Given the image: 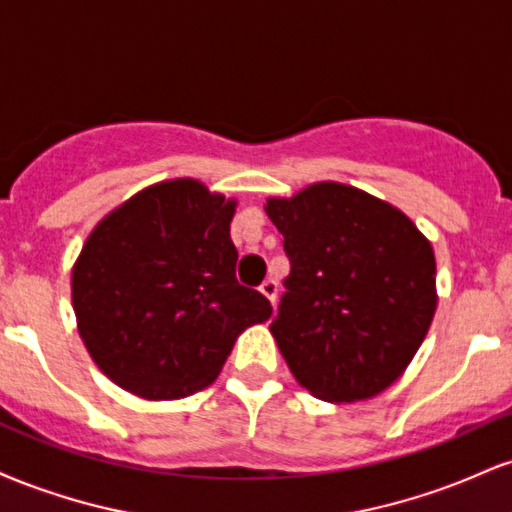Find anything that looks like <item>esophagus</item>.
I'll return each mask as SVG.
<instances>
[{
	"label": "esophagus",
	"mask_w": 512,
	"mask_h": 512,
	"mask_svg": "<svg viewBox=\"0 0 512 512\" xmlns=\"http://www.w3.org/2000/svg\"><path fill=\"white\" fill-rule=\"evenodd\" d=\"M276 291H279V284H276L274 279H264L260 284V293L264 298H269V303H272V305L276 301Z\"/></svg>",
	"instance_id": "esophagus-1"
}]
</instances>
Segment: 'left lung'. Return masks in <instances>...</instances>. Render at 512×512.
I'll return each instance as SVG.
<instances>
[{
  "instance_id": "obj_1",
  "label": "left lung",
  "mask_w": 512,
  "mask_h": 512,
  "mask_svg": "<svg viewBox=\"0 0 512 512\" xmlns=\"http://www.w3.org/2000/svg\"><path fill=\"white\" fill-rule=\"evenodd\" d=\"M291 274L272 330L293 378L325 402L390 387L436 313V257L407 214L342 182L269 197Z\"/></svg>"
}]
</instances>
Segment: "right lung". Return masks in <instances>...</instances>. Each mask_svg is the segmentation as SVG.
<instances>
[{"mask_svg": "<svg viewBox=\"0 0 512 512\" xmlns=\"http://www.w3.org/2000/svg\"><path fill=\"white\" fill-rule=\"evenodd\" d=\"M236 199L199 180L156 182L110 211L72 269V305L96 366L144 399L211 385L238 334L272 305L236 279Z\"/></svg>", "mask_w": 512, "mask_h": 512, "instance_id": "add662e5", "label": "right lung"}]
</instances>
